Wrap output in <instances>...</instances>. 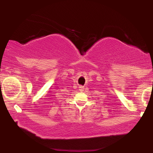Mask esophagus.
<instances>
[{"instance_id":"esophagus-1","label":"esophagus","mask_w":153,"mask_h":153,"mask_svg":"<svg viewBox=\"0 0 153 153\" xmlns=\"http://www.w3.org/2000/svg\"><path fill=\"white\" fill-rule=\"evenodd\" d=\"M80 88H82V89H83V87H80Z\"/></svg>"}]
</instances>
